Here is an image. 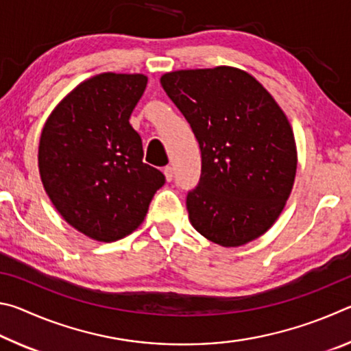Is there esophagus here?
I'll return each mask as SVG.
<instances>
[{"mask_svg": "<svg viewBox=\"0 0 351 351\" xmlns=\"http://www.w3.org/2000/svg\"><path fill=\"white\" fill-rule=\"evenodd\" d=\"M173 167H170V165H167V167H164V175H165V180H167L169 182L173 180Z\"/></svg>", "mask_w": 351, "mask_h": 351, "instance_id": "obj_1", "label": "esophagus"}]
</instances>
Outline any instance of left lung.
<instances>
[{
	"label": "left lung",
	"mask_w": 351,
	"mask_h": 351,
	"mask_svg": "<svg viewBox=\"0 0 351 351\" xmlns=\"http://www.w3.org/2000/svg\"><path fill=\"white\" fill-rule=\"evenodd\" d=\"M161 85L199 144L201 178L187 195L193 228L224 247L268 232L297 170L293 128L276 99L234 66L171 71Z\"/></svg>",
	"instance_id": "left-lung-1"
}]
</instances>
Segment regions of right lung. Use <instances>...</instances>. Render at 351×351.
Wrapping results in <instances>:
<instances>
[{
	"mask_svg": "<svg viewBox=\"0 0 351 351\" xmlns=\"http://www.w3.org/2000/svg\"><path fill=\"white\" fill-rule=\"evenodd\" d=\"M147 75L102 73L79 83L47 117L38 170L64 221L96 241L121 240L139 228L165 176L142 162L130 116Z\"/></svg>",
	"mask_w": 351,
	"mask_h": 351,
	"instance_id": "add662e5",
	"label": "right lung"
}]
</instances>
